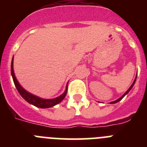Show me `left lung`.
I'll use <instances>...</instances> for the list:
<instances>
[{
    "mask_svg": "<svg viewBox=\"0 0 147 147\" xmlns=\"http://www.w3.org/2000/svg\"><path fill=\"white\" fill-rule=\"evenodd\" d=\"M136 78H137V76H136V79H135L134 82H133V83H132V85H131V86H130V87H129V89L127 90V91H126V92H125V93H124V95H123V96H121V97H120V98H118V99H116V100H115V101H113V102H110V104H115V103H117V102H119V101H121V99H122V98H124V96H125L126 95H127V93H129V91H130V90H131V89H132V87H133V85H134L135 82H136Z\"/></svg>",
    "mask_w": 147,
    "mask_h": 147,
    "instance_id": "8db88e82",
    "label": "left lung"
}]
</instances>
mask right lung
<instances>
[{
	"label": "right lung",
	"mask_w": 147,
	"mask_h": 147,
	"mask_svg": "<svg viewBox=\"0 0 147 147\" xmlns=\"http://www.w3.org/2000/svg\"><path fill=\"white\" fill-rule=\"evenodd\" d=\"M13 59H14V56H13L12 59H11V76H12L13 81H14V83H15V87H16L17 90H18V91L19 92L20 96H21L27 102H28V103L31 104V105H34L35 107H40V108H49V107H54V106H55V105H57V104L60 103L62 100L64 99L66 94H67V85H66L65 90L64 93H62V95H60L59 96L56 97V98H50V99L40 98V97L37 96H35V95L32 94V93H29V92H28L27 90H26L20 85V83L18 82V80H17L16 77H15V73H14V69H13Z\"/></svg>",
	"instance_id": "1"
}]
</instances>
